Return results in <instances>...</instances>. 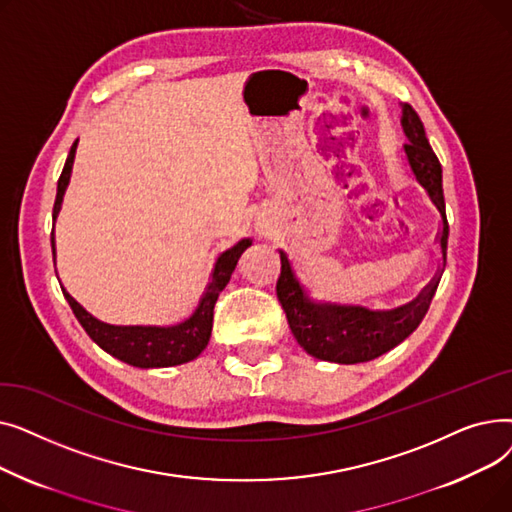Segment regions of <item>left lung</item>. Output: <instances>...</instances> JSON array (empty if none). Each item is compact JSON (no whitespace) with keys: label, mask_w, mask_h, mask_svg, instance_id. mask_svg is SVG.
Listing matches in <instances>:
<instances>
[{"label":"left lung","mask_w":512,"mask_h":512,"mask_svg":"<svg viewBox=\"0 0 512 512\" xmlns=\"http://www.w3.org/2000/svg\"><path fill=\"white\" fill-rule=\"evenodd\" d=\"M400 122L409 141L405 143L409 166L417 182L425 188L429 201L436 205L442 215L440 247L442 257H446L448 220L444 209L442 166L434 149L429 147L423 122L413 110V105L402 103ZM280 261L282 270L276 292L294 338L311 357L342 365L378 359L380 355L392 351L402 340L409 338L425 317L440 282V276H436L434 282L419 294V299L405 307L394 311H373L367 307L338 305L313 299V294L297 270H294L292 261L284 251H280Z\"/></svg>","instance_id":"left-lung-1"}]
</instances>
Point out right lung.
Returning a JSON list of instances; mask_svg holds the SVG:
<instances>
[{"instance_id": "1", "label": "right lung", "mask_w": 512, "mask_h": 512, "mask_svg": "<svg viewBox=\"0 0 512 512\" xmlns=\"http://www.w3.org/2000/svg\"><path fill=\"white\" fill-rule=\"evenodd\" d=\"M76 143L78 141H74L66 164H64V170L60 174V180H58V195H56V203H53V220H56V215L62 209V199L66 193V186L70 182V172H72V164H74ZM251 245H253V240L245 238L218 257V261H215V267H213L211 280L199 301V307L195 309V313L191 317L182 321V324H178V326L159 328V326L105 324V321L91 315L83 305L76 303L66 290H64V297L70 303L76 319L80 321V326L85 328V332L91 336V340L97 342L105 353H110L112 357L132 365V367H141V369L182 365V363L197 359L203 353V348L207 346L211 328H213L215 301H218L220 292L230 282V276L238 263V257L245 253V249H249ZM51 249H53V261H56V240H53V236H51Z\"/></svg>"}]
</instances>
